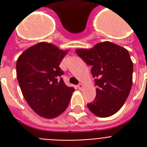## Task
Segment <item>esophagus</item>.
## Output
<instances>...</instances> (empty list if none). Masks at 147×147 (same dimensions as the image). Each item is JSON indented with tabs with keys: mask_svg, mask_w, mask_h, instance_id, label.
Returning <instances> with one entry per match:
<instances>
[{
	"mask_svg": "<svg viewBox=\"0 0 147 147\" xmlns=\"http://www.w3.org/2000/svg\"><path fill=\"white\" fill-rule=\"evenodd\" d=\"M78 89L79 90H82L83 88V85L82 84V83H79L78 85Z\"/></svg>",
	"mask_w": 147,
	"mask_h": 147,
	"instance_id": "34e87169",
	"label": "esophagus"
}]
</instances>
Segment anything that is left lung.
<instances>
[{
    "label": "left lung",
    "mask_w": 147,
    "mask_h": 147,
    "mask_svg": "<svg viewBox=\"0 0 147 147\" xmlns=\"http://www.w3.org/2000/svg\"><path fill=\"white\" fill-rule=\"evenodd\" d=\"M77 55L92 66L96 97L88 104L100 117H107L121 109L132 87L133 62L128 51L111 42L98 43L92 49H77Z\"/></svg>",
    "instance_id": "1"
}]
</instances>
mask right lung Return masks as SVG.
<instances>
[{
	"mask_svg": "<svg viewBox=\"0 0 147 147\" xmlns=\"http://www.w3.org/2000/svg\"><path fill=\"white\" fill-rule=\"evenodd\" d=\"M66 51L48 42H39L25 50L17 61V77L22 94L40 116L54 118L65 111L74 88L61 76L60 62Z\"/></svg>",
	"mask_w": 147,
	"mask_h": 147,
	"instance_id": "add662e5",
	"label": "right lung"
}]
</instances>
